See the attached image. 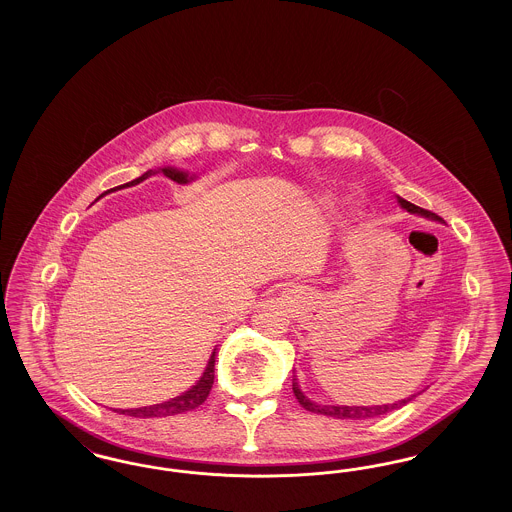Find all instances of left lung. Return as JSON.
Segmentation results:
<instances>
[{"mask_svg": "<svg viewBox=\"0 0 512 512\" xmlns=\"http://www.w3.org/2000/svg\"><path fill=\"white\" fill-rule=\"evenodd\" d=\"M397 201H399L401 207L407 209L409 213H416V215H422V217H426V219L439 220V222L443 220L441 217H438L436 213H432V211H428V209H422V207L414 205V203L403 199V197H397ZM293 393H295L299 405H301L303 409L311 411V413L326 414V416H334V418H351V420H365V418H374V416H380V414L390 413L393 409H399V407H403L405 403L411 401V399H403V401H399V403L382 405V407H378V405H376V407H343V405H341V407H328V405H315L313 401H309V399L299 391L295 382H293Z\"/></svg>", "mask_w": 512, "mask_h": 512, "instance_id": "left-lung-1", "label": "left lung"}]
</instances>
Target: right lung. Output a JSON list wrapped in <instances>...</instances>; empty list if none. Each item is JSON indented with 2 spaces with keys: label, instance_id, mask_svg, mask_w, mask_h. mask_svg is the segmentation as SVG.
<instances>
[{
  "label": "right lung",
  "instance_id": "add662e5",
  "mask_svg": "<svg viewBox=\"0 0 512 512\" xmlns=\"http://www.w3.org/2000/svg\"><path fill=\"white\" fill-rule=\"evenodd\" d=\"M161 171H163V174H165L167 178H171V180L178 182V184H186V182L190 180L186 172L176 171V169H171V167L161 169ZM151 174H153V171H147L146 174H142L140 178H136V180H132V182H128V184H124V186L138 184V182L146 180L147 176H151ZM213 382H215V353L211 355L209 365L205 368V372H203L201 380L195 384L192 390L182 393V395H180V397H176V399L165 401V403H161V405L140 407V409H126V411L119 409L117 413L136 416V418H153V416H172V414L186 413V411H192L195 407H199V405L207 399L209 391L213 388Z\"/></svg>",
  "mask_w": 512,
  "mask_h": 512
}]
</instances>
